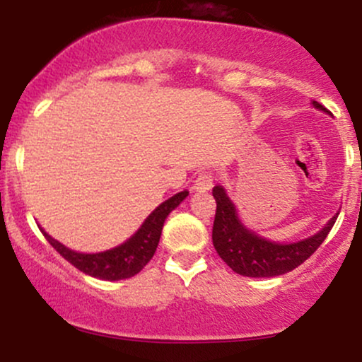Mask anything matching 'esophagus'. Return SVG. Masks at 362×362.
I'll list each match as a JSON object with an SVG mask.
<instances>
[{
  "mask_svg": "<svg viewBox=\"0 0 362 362\" xmlns=\"http://www.w3.org/2000/svg\"><path fill=\"white\" fill-rule=\"evenodd\" d=\"M214 175L211 172H202L199 173L197 178L194 180V189L199 190V192H207V190L213 187Z\"/></svg>",
  "mask_w": 362,
  "mask_h": 362,
  "instance_id": "1",
  "label": "esophagus"
}]
</instances>
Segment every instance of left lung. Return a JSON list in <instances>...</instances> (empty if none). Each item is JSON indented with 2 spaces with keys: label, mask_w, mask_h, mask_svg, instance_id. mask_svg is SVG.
<instances>
[{
  "label": "left lung",
  "mask_w": 362,
  "mask_h": 362,
  "mask_svg": "<svg viewBox=\"0 0 362 362\" xmlns=\"http://www.w3.org/2000/svg\"><path fill=\"white\" fill-rule=\"evenodd\" d=\"M317 109L328 112L322 103L313 102ZM216 199V214L213 224V245L218 255L230 265L240 276L247 277H274L293 271L310 259L317 248L325 242L330 233L337 216L328 221V224L311 238L298 243L281 245L260 238L248 231L238 221L235 206L224 194L223 187L216 185L213 189Z\"/></svg>",
  "instance_id": "obj_1"
}]
</instances>
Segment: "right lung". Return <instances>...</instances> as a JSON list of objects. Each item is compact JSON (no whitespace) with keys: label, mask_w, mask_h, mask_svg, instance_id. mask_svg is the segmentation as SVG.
<instances>
[{"label":"right lung","mask_w":362,"mask_h":362,"mask_svg":"<svg viewBox=\"0 0 362 362\" xmlns=\"http://www.w3.org/2000/svg\"><path fill=\"white\" fill-rule=\"evenodd\" d=\"M189 195L187 190L178 192L170 197L168 201L161 202L160 206L153 211L151 214L144 219L143 226L136 231L126 243L112 248V250L100 252V253H80L66 248L64 245L51 238L44 230L47 242L59 252V255L64 257L69 264L74 265L78 271L88 274L91 277L103 281H119L127 279V277L136 276L144 269V265L155 255L158 242H160L161 230L167 216L172 213L175 207Z\"/></svg>","instance_id":"obj_1"}]
</instances>
